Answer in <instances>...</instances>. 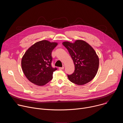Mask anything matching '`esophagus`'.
I'll list each match as a JSON object with an SVG mask.
<instances>
[{"instance_id":"obj_1","label":"esophagus","mask_w":123,"mask_h":123,"mask_svg":"<svg viewBox=\"0 0 123 123\" xmlns=\"http://www.w3.org/2000/svg\"><path fill=\"white\" fill-rule=\"evenodd\" d=\"M64 68V67H59V69H60V70L63 69Z\"/></svg>"}]
</instances>
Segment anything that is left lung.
<instances>
[{
    "label": "left lung",
    "instance_id": "8db88e82",
    "mask_svg": "<svg viewBox=\"0 0 123 123\" xmlns=\"http://www.w3.org/2000/svg\"><path fill=\"white\" fill-rule=\"evenodd\" d=\"M62 44L71 55L75 66L74 72L68 75L69 80L78 85H83L91 81L98 70L99 60L93 48L82 40L74 43L65 41Z\"/></svg>",
    "mask_w": 123,
    "mask_h": 123
}]
</instances>
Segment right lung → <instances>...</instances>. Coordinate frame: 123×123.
Here are the masks:
<instances>
[{
	"instance_id": "right-lung-1",
	"label": "right lung",
	"mask_w": 123,
	"mask_h": 123,
	"mask_svg": "<svg viewBox=\"0 0 123 123\" xmlns=\"http://www.w3.org/2000/svg\"><path fill=\"white\" fill-rule=\"evenodd\" d=\"M57 45V42L44 40L34 43L26 50L22 58L21 67L31 82L42 86L52 79L57 68L51 67V52Z\"/></svg>"
}]
</instances>
